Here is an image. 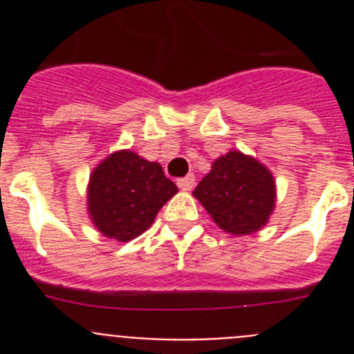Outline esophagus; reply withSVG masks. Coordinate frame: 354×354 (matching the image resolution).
I'll use <instances>...</instances> for the list:
<instances>
[{"label": "esophagus", "mask_w": 354, "mask_h": 354, "mask_svg": "<svg viewBox=\"0 0 354 354\" xmlns=\"http://www.w3.org/2000/svg\"><path fill=\"white\" fill-rule=\"evenodd\" d=\"M177 186L183 189V192H189V189H193V186H195V175L189 174L186 175V177H183V179L177 180Z\"/></svg>", "instance_id": "esophagus-1"}]
</instances>
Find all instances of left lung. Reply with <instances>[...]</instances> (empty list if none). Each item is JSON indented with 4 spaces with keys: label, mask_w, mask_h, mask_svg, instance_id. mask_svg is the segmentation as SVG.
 <instances>
[{
    "label": "left lung",
    "mask_w": 354,
    "mask_h": 354,
    "mask_svg": "<svg viewBox=\"0 0 354 354\" xmlns=\"http://www.w3.org/2000/svg\"><path fill=\"white\" fill-rule=\"evenodd\" d=\"M193 195L223 232L248 236L261 230L273 214L277 186L262 162L230 150L212 162Z\"/></svg>",
    "instance_id": "left-lung-1"
}]
</instances>
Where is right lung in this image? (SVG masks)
Returning a JSON list of instances; mask_svg holds the SVG:
<instances>
[{
    "mask_svg": "<svg viewBox=\"0 0 354 354\" xmlns=\"http://www.w3.org/2000/svg\"><path fill=\"white\" fill-rule=\"evenodd\" d=\"M177 193L159 162L133 150H117L90 175L86 205L101 234L120 243L138 237L154 223L159 209Z\"/></svg>",
    "mask_w": 354,
    "mask_h": 354,
    "instance_id": "1",
    "label": "right lung"
}]
</instances>
